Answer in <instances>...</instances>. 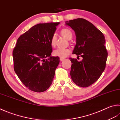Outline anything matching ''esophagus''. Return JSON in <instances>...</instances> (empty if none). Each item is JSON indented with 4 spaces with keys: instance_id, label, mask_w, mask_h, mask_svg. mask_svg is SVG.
Instances as JSON below:
<instances>
[{
    "instance_id": "obj_1",
    "label": "esophagus",
    "mask_w": 120,
    "mask_h": 120,
    "mask_svg": "<svg viewBox=\"0 0 120 120\" xmlns=\"http://www.w3.org/2000/svg\"><path fill=\"white\" fill-rule=\"evenodd\" d=\"M64 60H65V58H64L60 57V61H63Z\"/></svg>"
}]
</instances>
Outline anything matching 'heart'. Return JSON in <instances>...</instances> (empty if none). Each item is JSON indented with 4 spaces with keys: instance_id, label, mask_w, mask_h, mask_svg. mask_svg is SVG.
Returning a JSON list of instances; mask_svg holds the SVG:
<instances>
[{
    "instance_id": "1",
    "label": "heart",
    "mask_w": 120,
    "mask_h": 120,
    "mask_svg": "<svg viewBox=\"0 0 120 120\" xmlns=\"http://www.w3.org/2000/svg\"><path fill=\"white\" fill-rule=\"evenodd\" d=\"M60 33L65 39L68 40H71L73 37V33L68 29H63L60 31ZM56 37L55 34H53L51 38V44L52 46H55ZM71 53V50L68 48H58L53 51V55L57 57L65 58Z\"/></svg>"
}]
</instances>
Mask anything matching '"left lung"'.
<instances>
[{"label": "left lung", "mask_w": 120, "mask_h": 120, "mask_svg": "<svg viewBox=\"0 0 120 120\" xmlns=\"http://www.w3.org/2000/svg\"><path fill=\"white\" fill-rule=\"evenodd\" d=\"M65 23L74 31L76 44L73 52L81 61L70 58V75L78 86L87 87L98 79L105 68L108 52L103 34L91 22L82 18L69 20Z\"/></svg>", "instance_id": "left-lung-1"}]
</instances>
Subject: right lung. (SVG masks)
I'll return each mask as SVG.
<instances>
[{"mask_svg": "<svg viewBox=\"0 0 120 120\" xmlns=\"http://www.w3.org/2000/svg\"><path fill=\"white\" fill-rule=\"evenodd\" d=\"M60 23L35 25L18 38L13 49L15 73L25 86L33 91H45L52 83L60 57L51 55V38Z\"/></svg>", "mask_w": 120, "mask_h": 120, "instance_id": "1", "label": "right lung"}]
</instances>
